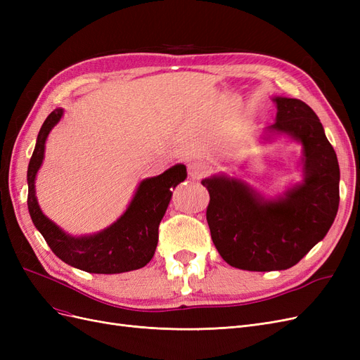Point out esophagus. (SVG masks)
I'll list each match as a JSON object with an SVG mask.
<instances>
[{
  "label": "esophagus",
  "instance_id": "1",
  "mask_svg": "<svg viewBox=\"0 0 360 360\" xmlns=\"http://www.w3.org/2000/svg\"><path fill=\"white\" fill-rule=\"evenodd\" d=\"M209 171H210V167L207 165V163L202 162V160H193V162H191L189 165H188V172H189V176L193 180L202 179L204 176H207V174H209Z\"/></svg>",
  "mask_w": 360,
  "mask_h": 360
}]
</instances>
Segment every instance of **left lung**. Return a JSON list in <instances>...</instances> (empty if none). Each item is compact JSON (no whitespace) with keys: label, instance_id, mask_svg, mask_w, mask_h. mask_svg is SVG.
Instances as JSON below:
<instances>
[{"label":"left lung","instance_id":"obj_1","mask_svg":"<svg viewBox=\"0 0 360 360\" xmlns=\"http://www.w3.org/2000/svg\"><path fill=\"white\" fill-rule=\"evenodd\" d=\"M278 114L266 141L288 135L303 147V181L276 200H266L238 179L217 174L201 183L212 240L228 264L250 271L285 270L323 240L340 205V165L311 108L275 97Z\"/></svg>","mask_w":360,"mask_h":360}]
</instances>
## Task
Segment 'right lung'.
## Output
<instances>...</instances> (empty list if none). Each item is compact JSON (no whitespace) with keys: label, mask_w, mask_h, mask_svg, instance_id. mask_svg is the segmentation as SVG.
Masks as SVG:
<instances>
[{"label":"right lung","mask_w":360,"mask_h":360,"mask_svg":"<svg viewBox=\"0 0 360 360\" xmlns=\"http://www.w3.org/2000/svg\"><path fill=\"white\" fill-rule=\"evenodd\" d=\"M63 117V110H53L41 124L36 147L30 159L28 212L32 224L45 238L52 252L64 263L89 274H123L144 267L153 258L159 238V224L171 201V189L186 179V167L174 165L160 176L146 179L130 201L126 212L105 230L82 237L64 233L40 210L34 181L45 158L48 135Z\"/></svg>","instance_id":"add662e5"}]
</instances>
